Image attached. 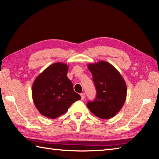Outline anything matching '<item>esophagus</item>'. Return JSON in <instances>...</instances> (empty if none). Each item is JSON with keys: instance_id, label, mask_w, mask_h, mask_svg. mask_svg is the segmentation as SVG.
<instances>
[{"instance_id": "obj_1", "label": "esophagus", "mask_w": 159, "mask_h": 159, "mask_svg": "<svg viewBox=\"0 0 159 159\" xmlns=\"http://www.w3.org/2000/svg\"><path fill=\"white\" fill-rule=\"evenodd\" d=\"M80 97H81V99H84L85 98V94L83 93L80 94Z\"/></svg>"}]
</instances>
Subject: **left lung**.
Wrapping results in <instances>:
<instances>
[{"instance_id": "1", "label": "left lung", "mask_w": 159, "mask_h": 159, "mask_svg": "<svg viewBox=\"0 0 159 159\" xmlns=\"http://www.w3.org/2000/svg\"><path fill=\"white\" fill-rule=\"evenodd\" d=\"M93 74L97 96L87 107L96 116L109 119L117 114L124 104L127 95V86L119 71L105 61L88 64Z\"/></svg>"}]
</instances>
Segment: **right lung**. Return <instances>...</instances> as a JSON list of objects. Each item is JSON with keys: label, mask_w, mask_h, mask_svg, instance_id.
<instances>
[{"label": "right lung", "mask_w": 159, "mask_h": 159, "mask_svg": "<svg viewBox=\"0 0 159 159\" xmlns=\"http://www.w3.org/2000/svg\"><path fill=\"white\" fill-rule=\"evenodd\" d=\"M68 69L66 64L54 63L34 80L32 98L38 111L45 117L60 116L66 112L74 102L80 99L66 76Z\"/></svg>", "instance_id": "add662e5"}]
</instances>
